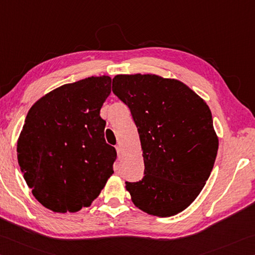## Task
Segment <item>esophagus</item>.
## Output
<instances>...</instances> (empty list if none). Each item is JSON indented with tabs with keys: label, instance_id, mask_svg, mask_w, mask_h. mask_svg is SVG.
<instances>
[{
	"label": "esophagus",
	"instance_id": "esophagus-1",
	"mask_svg": "<svg viewBox=\"0 0 255 255\" xmlns=\"http://www.w3.org/2000/svg\"><path fill=\"white\" fill-rule=\"evenodd\" d=\"M116 152H118V157H119V158L122 157V149H121L120 145L116 146Z\"/></svg>",
	"mask_w": 255,
	"mask_h": 255
}]
</instances>
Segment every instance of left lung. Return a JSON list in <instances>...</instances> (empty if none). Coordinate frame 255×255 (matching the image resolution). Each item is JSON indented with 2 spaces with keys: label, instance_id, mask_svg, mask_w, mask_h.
Listing matches in <instances>:
<instances>
[{
  "label": "left lung",
  "instance_id": "left-lung-1",
  "mask_svg": "<svg viewBox=\"0 0 255 255\" xmlns=\"http://www.w3.org/2000/svg\"><path fill=\"white\" fill-rule=\"evenodd\" d=\"M113 93L128 106L143 151L144 177L125 182L133 204L153 216L180 213L197 198L218 150L212 112L177 79L116 75Z\"/></svg>",
  "mask_w": 255,
  "mask_h": 255
}]
</instances>
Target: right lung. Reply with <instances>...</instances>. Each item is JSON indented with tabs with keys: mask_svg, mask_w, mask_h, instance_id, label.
<instances>
[{
	"mask_svg": "<svg viewBox=\"0 0 255 255\" xmlns=\"http://www.w3.org/2000/svg\"><path fill=\"white\" fill-rule=\"evenodd\" d=\"M109 76L53 89L29 110L17 140V161L38 202L56 213L88 207L113 175L114 146L100 116Z\"/></svg>",
	"mask_w": 255,
	"mask_h": 255,
	"instance_id": "right-lung-1",
	"label": "right lung"
}]
</instances>
